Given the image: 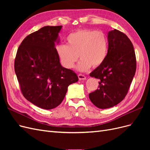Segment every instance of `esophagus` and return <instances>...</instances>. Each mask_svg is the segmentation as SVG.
Instances as JSON below:
<instances>
[{"mask_svg": "<svg viewBox=\"0 0 150 150\" xmlns=\"http://www.w3.org/2000/svg\"><path fill=\"white\" fill-rule=\"evenodd\" d=\"M78 78L79 80H85L86 79V76L83 74H79L78 75Z\"/></svg>", "mask_w": 150, "mask_h": 150, "instance_id": "esophagus-1", "label": "esophagus"}]
</instances>
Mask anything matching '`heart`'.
Segmentation results:
<instances>
[{"label": "heart", "mask_w": 150, "mask_h": 150, "mask_svg": "<svg viewBox=\"0 0 150 150\" xmlns=\"http://www.w3.org/2000/svg\"><path fill=\"white\" fill-rule=\"evenodd\" d=\"M66 40L67 44L56 46L57 54L64 67H73L79 57L81 60L77 69L80 71H87L91 66L97 67L105 60L108 39L103 32L90 29L77 30L68 35Z\"/></svg>", "instance_id": "1"}]
</instances>
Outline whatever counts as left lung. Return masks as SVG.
<instances>
[{
    "label": "left lung",
    "instance_id": "obj_1",
    "mask_svg": "<svg viewBox=\"0 0 150 150\" xmlns=\"http://www.w3.org/2000/svg\"><path fill=\"white\" fill-rule=\"evenodd\" d=\"M108 41L105 60L89 74L99 79V88L89 98L100 109L115 106L125 98L137 68L133 44L126 34L116 29L111 30Z\"/></svg>",
    "mask_w": 150,
    "mask_h": 150
}]
</instances>
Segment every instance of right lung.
<instances>
[{"label": "right lung", "mask_w": 150, "mask_h": 150, "mask_svg": "<svg viewBox=\"0 0 150 150\" xmlns=\"http://www.w3.org/2000/svg\"><path fill=\"white\" fill-rule=\"evenodd\" d=\"M62 25L45 26L29 34L18 48L14 69L27 100L44 110L58 106L67 88L78 81L75 72L62 67L56 48Z\"/></svg>", "instance_id": "obj_1"}]
</instances>
